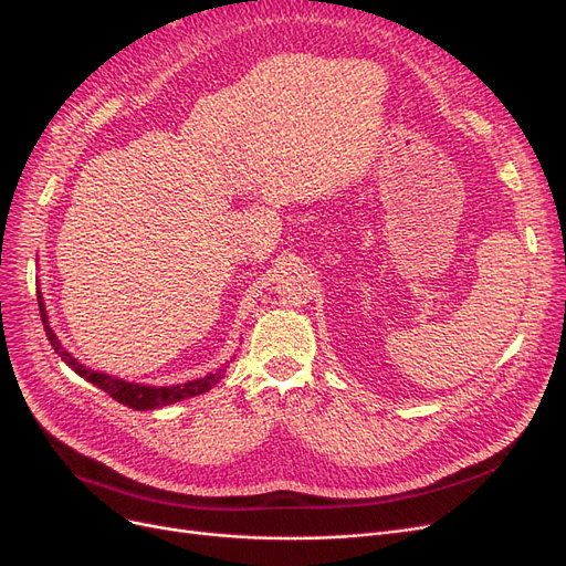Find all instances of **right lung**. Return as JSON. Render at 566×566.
<instances>
[{"label": "right lung", "instance_id": "obj_1", "mask_svg": "<svg viewBox=\"0 0 566 566\" xmlns=\"http://www.w3.org/2000/svg\"><path fill=\"white\" fill-rule=\"evenodd\" d=\"M39 295V310H41V318H43V328H45V335H48V342L52 344L54 353L62 358L77 376H82L84 380H88L92 385H96V388H101L103 392H107L112 399H116L118 403H124L133 410H154V408H163V406H169V403H176L181 399H188V397H197V395H203L213 388V385L220 382V378L224 376V367L206 374L203 378H195V380H188V382H176V385H144V382H133V380H124V378H116V376H109L105 371H98V369H92L82 365L75 355L71 350L64 348L62 339L56 337V333L52 331L50 325V318H48V310H45V303H43V295H41V289L36 291Z\"/></svg>", "mask_w": 566, "mask_h": 566}]
</instances>
